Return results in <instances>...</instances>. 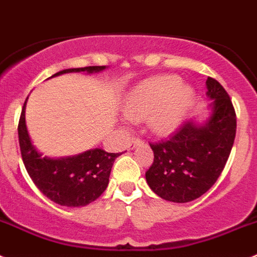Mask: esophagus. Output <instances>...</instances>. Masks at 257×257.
<instances>
[{
  "label": "esophagus",
  "mask_w": 257,
  "mask_h": 257,
  "mask_svg": "<svg viewBox=\"0 0 257 257\" xmlns=\"http://www.w3.org/2000/svg\"><path fill=\"white\" fill-rule=\"evenodd\" d=\"M142 141L140 140V138H132L131 142L128 143V149L129 150H133L134 147H137V146H141L142 145Z\"/></svg>",
  "instance_id": "34e87169"
}]
</instances>
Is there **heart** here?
Here are the masks:
<instances>
[{"instance_id":"1","label":"heart","mask_w":257,"mask_h":257,"mask_svg":"<svg viewBox=\"0 0 257 257\" xmlns=\"http://www.w3.org/2000/svg\"><path fill=\"white\" fill-rule=\"evenodd\" d=\"M195 100V92L177 75H160L136 85L128 93L123 112L129 120L147 117L154 133L168 134L184 119Z\"/></svg>"}]
</instances>
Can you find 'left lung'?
<instances>
[{
  "mask_svg": "<svg viewBox=\"0 0 257 257\" xmlns=\"http://www.w3.org/2000/svg\"><path fill=\"white\" fill-rule=\"evenodd\" d=\"M211 115L206 123L186 121L166 140L151 142L154 163L146 172L150 188L172 202H189L218 180L232 151L237 119L229 94L207 78Z\"/></svg>",
  "mask_w": 257,
  "mask_h": 257,
  "instance_id": "1",
  "label": "left lung"
}]
</instances>
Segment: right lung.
<instances>
[{
  "label": "right lung",
  "mask_w": 257,
  "mask_h": 257,
  "mask_svg": "<svg viewBox=\"0 0 257 257\" xmlns=\"http://www.w3.org/2000/svg\"><path fill=\"white\" fill-rule=\"evenodd\" d=\"M106 66H85L66 69L54 74L87 71L98 73ZM25 103L18 125L20 152L28 174L37 188L51 201L61 206L79 207L93 202L103 193L108 184L112 164L120 154H108L101 149L85 151L77 156L51 159L42 156L32 145L25 124Z\"/></svg>",
  "instance_id": "obj_1"
}]
</instances>
